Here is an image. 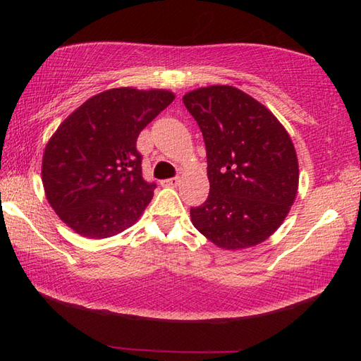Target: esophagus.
Here are the masks:
<instances>
[{"mask_svg": "<svg viewBox=\"0 0 361 361\" xmlns=\"http://www.w3.org/2000/svg\"><path fill=\"white\" fill-rule=\"evenodd\" d=\"M180 176H172V178H167V180H164L163 181V185L164 186H171V188H175V186H178L180 185Z\"/></svg>", "mask_w": 361, "mask_h": 361, "instance_id": "esophagus-1", "label": "esophagus"}]
</instances>
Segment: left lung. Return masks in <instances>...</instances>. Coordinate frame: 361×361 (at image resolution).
I'll return each mask as SVG.
<instances>
[{
  "mask_svg": "<svg viewBox=\"0 0 361 361\" xmlns=\"http://www.w3.org/2000/svg\"><path fill=\"white\" fill-rule=\"evenodd\" d=\"M202 130L209 195L190 208L194 226L224 250L268 239L293 204L299 169L295 145L274 114L229 85L183 96Z\"/></svg>",
  "mask_w": 361,
  "mask_h": 361,
  "instance_id": "8db88e82",
  "label": "left lung"
}]
</instances>
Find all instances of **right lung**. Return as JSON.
Segmentation results:
<instances>
[{"label":"right lung","mask_w":361,"mask_h":361,"mask_svg":"<svg viewBox=\"0 0 361 361\" xmlns=\"http://www.w3.org/2000/svg\"><path fill=\"white\" fill-rule=\"evenodd\" d=\"M173 99L166 90H106L60 124L46 144L42 180L63 224L88 239H105L140 219L157 185L142 178L136 141Z\"/></svg>","instance_id":"obj_1"}]
</instances>
